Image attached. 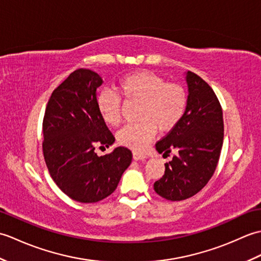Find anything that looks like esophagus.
Instances as JSON below:
<instances>
[{"label":"esophagus","instance_id":"esophagus-1","mask_svg":"<svg viewBox=\"0 0 261 261\" xmlns=\"http://www.w3.org/2000/svg\"><path fill=\"white\" fill-rule=\"evenodd\" d=\"M132 156H134L135 160H145L146 159V154L138 152V151H134L132 152Z\"/></svg>","mask_w":261,"mask_h":261}]
</instances>
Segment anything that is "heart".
<instances>
[{"label": "heart", "mask_w": 261, "mask_h": 261, "mask_svg": "<svg viewBox=\"0 0 261 261\" xmlns=\"http://www.w3.org/2000/svg\"><path fill=\"white\" fill-rule=\"evenodd\" d=\"M119 94L126 101L139 102V122L126 124L118 132V142L136 151L145 150L153 137L160 132H169L179 123L185 113L187 94L184 87L167 83L151 71H138L121 79ZM98 113L107 124L116 126L121 122L122 102L111 91L99 92L96 99Z\"/></svg>", "instance_id": "b5f03b06"}]
</instances>
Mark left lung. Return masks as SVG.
Here are the masks:
<instances>
[{"instance_id": "obj_1", "label": "left lung", "mask_w": 261, "mask_h": 261, "mask_svg": "<svg viewBox=\"0 0 261 261\" xmlns=\"http://www.w3.org/2000/svg\"><path fill=\"white\" fill-rule=\"evenodd\" d=\"M187 105L179 123L156 143L163 157L177 154L165 164L164 176L153 184L158 195L182 201L207 184L219 163L223 145V113L218 97L206 82L186 73Z\"/></svg>"}]
</instances>
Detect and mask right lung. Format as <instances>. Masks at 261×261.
<instances>
[{"label":"right lung","instance_id":"obj_1","mask_svg":"<svg viewBox=\"0 0 261 261\" xmlns=\"http://www.w3.org/2000/svg\"><path fill=\"white\" fill-rule=\"evenodd\" d=\"M102 77L90 69L73 71L51 94L42 123V150L51 178L66 195L95 203L111 195L132 162L125 147L98 157L95 148L115 141L96 107Z\"/></svg>","mask_w":261,"mask_h":261}]
</instances>
